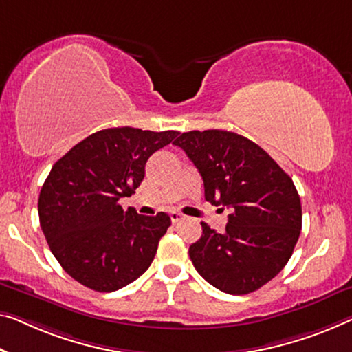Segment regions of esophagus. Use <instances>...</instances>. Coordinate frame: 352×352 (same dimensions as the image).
Listing matches in <instances>:
<instances>
[{
	"mask_svg": "<svg viewBox=\"0 0 352 352\" xmlns=\"http://www.w3.org/2000/svg\"><path fill=\"white\" fill-rule=\"evenodd\" d=\"M170 219L172 223H178L182 221V219H185V214H182L180 212H170Z\"/></svg>",
	"mask_w": 352,
	"mask_h": 352,
	"instance_id": "1",
	"label": "esophagus"
}]
</instances>
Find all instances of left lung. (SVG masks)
<instances>
[{"mask_svg": "<svg viewBox=\"0 0 352 352\" xmlns=\"http://www.w3.org/2000/svg\"><path fill=\"white\" fill-rule=\"evenodd\" d=\"M174 145L197 167L206 201L232 212L221 234L201 223L202 237L190 246L194 267L223 292L258 291L287 264L300 235L292 178L259 145L229 131H190Z\"/></svg>", "mask_w": 352, "mask_h": 352, "instance_id": "1", "label": "left lung"}]
</instances>
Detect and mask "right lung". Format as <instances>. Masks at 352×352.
<instances>
[{
	"label": "right lung",
	"mask_w": 352,
	"mask_h": 352,
	"mask_svg": "<svg viewBox=\"0 0 352 352\" xmlns=\"http://www.w3.org/2000/svg\"><path fill=\"white\" fill-rule=\"evenodd\" d=\"M177 131L110 128L98 131L55 162L39 194L41 229L56 261L80 285L112 292L144 274L155 259L169 214L124 212L151 155Z\"/></svg>",
	"instance_id": "right-lung-1"
}]
</instances>
